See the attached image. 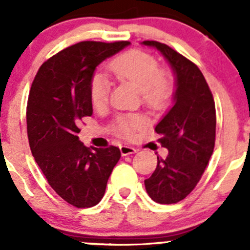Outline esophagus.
Instances as JSON below:
<instances>
[{"mask_svg": "<svg viewBox=\"0 0 250 250\" xmlns=\"http://www.w3.org/2000/svg\"><path fill=\"white\" fill-rule=\"evenodd\" d=\"M121 150V153H122V156H128V155H132V153H135L137 152V148L133 147V146H129V145H122L120 147Z\"/></svg>", "mask_w": 250, "mask_h": 250, "instance_id": "obj_1", "label": "esophagus"}]
</instances>
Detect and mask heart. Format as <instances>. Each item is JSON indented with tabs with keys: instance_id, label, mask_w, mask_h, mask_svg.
Returning <instances> with one entry per match:
<instances>
[{
	"instance_id": "b5f03b06",
	"label": "heart",
	"mask_w": 250,
	"mask_h": 250,
	"mask_svg": "<svg viewBox=\"0 0 250 250\" xmlns=\"http://www.w3.org/2000/svg\"><path fill=\"white\" fill-rule=\"evenodd\" d=\"M107 69L120 80L130 83L140 90L143 104L152 111L166 109L172 102L175 83L168 70L160 67L152 54L141 49H130L117 55ZM89 95L93 106L102 109L109 103L110 83L105 77L94 75L89 82ZM145 125V120L138 115H121L112 123V130L122 138H132Z\"/></svg>"
}]
</instances>
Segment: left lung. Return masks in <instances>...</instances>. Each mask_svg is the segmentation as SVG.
<instances>
[{"label": "left lung", "mask_w": 250, "mask_h": 250, "mask_svg": "<svg viewBox=\"0 0 250 250\" xmlns=\"http://www.w3.org/2000/svg\"><path fill=\"white\" fill-rule=\"evenodd\" d=\"M157 48L176 75L175 104L156 125L158 143L169 151L157 156L155 172L145 180L155 202L173 204L190 195L202 178L215 145V103L201 70L173 48L157 41H144Z\"/></svg>", "instance_id": "8db88e82"}]
</instances>
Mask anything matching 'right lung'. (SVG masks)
Instances as JSON below:
<instances>
[{"label": "right lung", "mask_w": 250, "mask_h": 250, "mask_svg": "<svg viewBox=\"0 0 250 250\" xmlns=\"http://www.w3.org/2000/svg\"><path fill=\"white\" fill-rule=\"evenodd\" d=\"M128 41H83L46 60L30 88L26 106L29 145L50 188L76 208L102 201L121 157L120 148H89L78 140L82 118L92 116L89 82L100 62Z\"/></svg>", "instance_id": "1"}]
</instances>
